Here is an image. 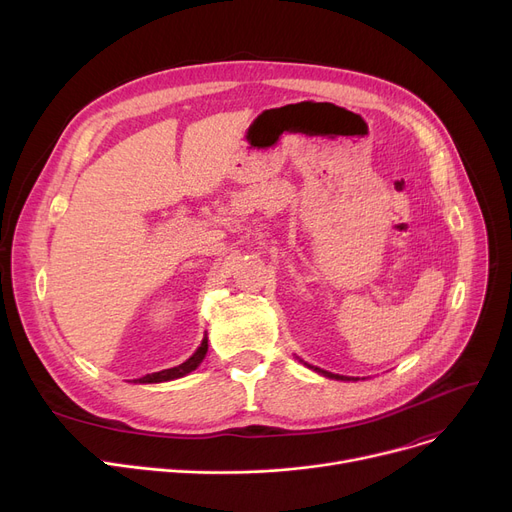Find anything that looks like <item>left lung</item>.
Listing matches in <instances>:
<instances>
[{"label":"left lung","instance_id":"left-lung-1","mask_svg":"<svg viewBox=\"0 0 512 512\" xmlns=\"http://www.w3.org/2000/svg\"><path fill=\"white\" fill-rule=\"evenodd\" d=\"M309 369H313V371H317V373H321L324 375V378H330V380H355V378H346V375H338V373H332V371H326V369H319V367H313V365H309V363H305Z\"/></svg>","mask_w":512,"mask_h":512}]
</instances>
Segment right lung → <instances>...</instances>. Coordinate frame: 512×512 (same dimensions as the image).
<instances>
[{
    "instance_id": "1",
    "label": "right lung",
    "mask_w": 512,
    "mask_h": 512,
    "mask_svg": "<svg viewBox=\"0 0 512 512\" xmlns=\"http://www.w3.org/2000/svg\"><path fill=\"white\" fill-rule=\"evenodd\" d=\"M205 355H207V336L203 338V342H201V346L195 351V355H193L191 359H186L182 365L172 367V369H164V371L147 373V375H143V378L134 380V382H139V384H159V382H170V380L182 378V375L195 371V369L201 365V361L205 359Z\"/></svg>"
}]
</instances>
